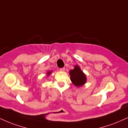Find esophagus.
<instances>
[{
    "mask_svg": "<svg viewBox=\"0 0 128 128\" xmlns=\"http://www.w3.org/2000/svg\"><path fill=\"white\" fill-rule=\"evenodd\" d=\"M60 70L61 71V72H64V71H65V68H64V67H63V68H60Z\"/></svg>",
    "mask_w": 128,
    "mask_h": 128,
    "instance_id": "esophagus-1",
    "label": "esophagus"
}]
</instances>
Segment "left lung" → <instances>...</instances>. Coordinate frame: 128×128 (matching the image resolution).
Here are the masks:
<instances>
[{
    "label": "left lung",
    "instance_id": "obj_1",
    "mask_svg": "<svg viewBox=\"0 0 128 128\" xmlns=\"http://www.w3.org/2000/svg\"><path fill=\"white\" fill-rule=\"evenodd\" d=\"M69 74L72 84L76 87H80L86 83V76L81 70L79 66H75L74 69L70 71Z\"/></svg>",
    "mask_w": 128,
    "mask_h": 128
}]
</instances>
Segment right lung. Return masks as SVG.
<instances>
[{"label":"right lung","mask_w":128,"mask_h":128,"mask_svg":"<svg viewBox=\"0 0 128 128\" xmlns=\"http://www.w3.org/2000/svg\"><path fill=\"white\" fill-rule=\"evenodd\" d=\"M52 73V71H48V72L46 73V77H47V78H48V77H49V75H50Z\"/></svg>","instance_id":"right-lung-1"}]
</instances>
